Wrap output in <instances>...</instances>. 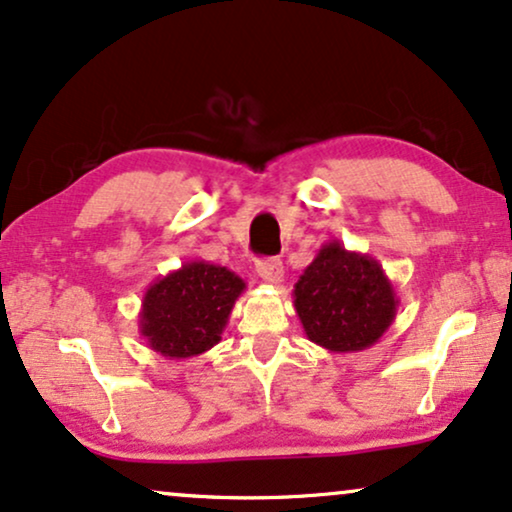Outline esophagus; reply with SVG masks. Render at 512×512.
I'll use <instances>...</instances> for the list:
<instances>
[{
    "instance_id": "34e87169",
    "label": "esophagus",
    "mask_w": 512,
    "mask_h": 512,
    "mask_svg": "<svg viewBox=\"0 0 512 512\" xmlns=\"http://www.w3.org/2000/svg\"><path fill=\"white\" fill-rule=\"evenodd\" d=\"M257 276L267 283H281L283 281V262L281 260H260L257 262Z\"/></svg>"
}]
</instances>
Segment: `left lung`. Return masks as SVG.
Segmentation results:
<instances>
[{"mask_svg":"<svg viewBox=\"0 0 512 512\" xmlns=\"http://www.w3.org/2000/svg\"><path fill=\"white\" fill-rule=\"evenodd\" d=\"M304 335L335 354L361 352L383 338L397 316V293L383 264L340 241L321 245L293 290Z\"/></svg>","mask_w":512,"mask_h":512,"instance_id":"8db88e82","label":"left lung"}]
</instances>
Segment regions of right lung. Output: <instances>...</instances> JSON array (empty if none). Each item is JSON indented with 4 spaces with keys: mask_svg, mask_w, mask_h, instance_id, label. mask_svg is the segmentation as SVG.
Returning <instances> with one entry per match:
<instances>
[{
    "mask_svg": "<svg viewBox=\"0 0 512 512\" xmlns=\"http://www.w3.org/2000/svg\"><path fill=\"white\" fill-rule=\"evenodd\" d=\"M245 281L231 269L203 260L179 269L146 288L139 312V333L165 359H191L222 340L231 309Z\"/></svg>",
    "mask_w": 512,
    "mask_h": 512,
    "instance_id": "right-lung-1",
    "label": "right lung"
}]
</instances>
